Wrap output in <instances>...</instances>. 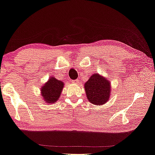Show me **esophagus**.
<instances>
[{
	"label": "esophagus",
	"instance_id": "1",
	"mask_svg": "<svg viewBox=\"0 0 155 155\" xmlns=\"http://www.w3.org/2000/svg\"><path fill=\"white\" fill-rule=\"evenodd\" d=\"M72 84H78V83H79V81H78V79H77V80H74V81H72Z\"/></svg>",
	"mask_w": 155,
	"mask_h": 155
}]
</instances>
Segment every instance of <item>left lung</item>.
Returning a JSON list of instances; mask_svg holds the SVG:
<instances>
[{"label": "left lung", "mask_w": 155, "mask_h": 155, "mask_svg": "<svg viewBox=\"0 0 155 155\" xmlns=\"http://www.w3.org/2000/svg\"><path fill=\"white\" fill-rule=\"evenodd\" d=\"M87 100L92 104L101 106L109 100L111 85L107 78L96 73L84 84Z\"/></svg>", "instance_id": "left-lung-1"}]
</instances>
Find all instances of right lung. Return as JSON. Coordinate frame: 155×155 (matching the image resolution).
I'll use <instances>...</instances> for the list:
<instances>
[{
  "mask_svg": "<svg viewBox=\"0 0 155 155\" xmlns=\"http://www.w3.org/2000/svg\"><path fill=\"white\" fill-rule=\"evenodd\" d=\"M64 82L58 80L54 77H51L48 81L40 87L43 100L47 104H54L58 100L63 90Z\"/></svg>",
  "mask_w": 155,
  "mask_h": 155,
  "instance_id": "add662e5",
  "label": "right lung"
}]
</instances>
